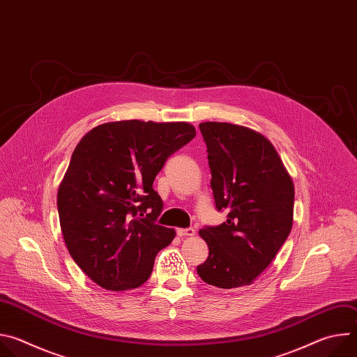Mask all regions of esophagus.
Wrapping results in <instances>:
<instances>
[{
    "mask_svg": "<svg viewBox=\"0 0 357 357\" xmlns=\"http://www.w3.org/2000/svg\"><path fill=\"white\" fill-rule=\"evenodd\" d=\"M176 234L179 236V237H192V236H195V229H178L176 230Z\"/></svg>",
    "mask_w": 357,
    "mask_h": 357,
    "instance_id": "esophagus-1",
    "label": "esophagus"
}]
</instances>
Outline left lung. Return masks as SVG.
Wrapping results in <instances>:
<instances>
[{
  "instance_id": "1",
  "label": "left lung",
  "mask_w": 357,
  "mask_h": 357,
  "mask_svg": "<svg viewBox=\"0 0 357 357\" xmlns=\"http://www.w3.org/2000/svg\"><path fill=\"white\" fill-rule=\"evenodd\" d=\"M208 146L211 186L227 220L200 229L209 257L197 266L209 285L230 289L252 284L274 260L294 222V182L274 145L244 126L199 124Z\"/></svg>"
}]
</instances>
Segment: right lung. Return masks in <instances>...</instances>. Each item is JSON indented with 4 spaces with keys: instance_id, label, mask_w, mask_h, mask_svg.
Wrapping results in <instances>:
<instances>
[{
    "instance_id": "right-lung-1",
    "label": "right lung",
    "mask_w": 357,
    "mask_h": 357,
    "mask_svg": "<svg viewBox=\"0 0 357 357\" xmlns=\"http://www.w3.org/2000/svg\"><path fill=\"white\" fill-rule=\"evenodd\" d=\"M196 130L186 121L124 120L91 128L76 145L58 189L65 244L75 263L109 291L134 289L175 230L155 225L157 174Z\"/></svg>"
}]
</instances>
